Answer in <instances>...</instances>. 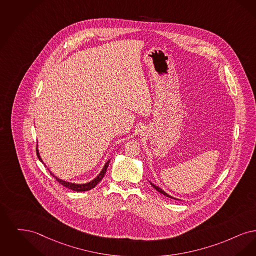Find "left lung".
<instances>
[{
    "label": "left lung",
    "instance_id": "1",
    "mask_svg": "<svg viewBox=\"0 0 256 256\" xmlns=\"http://www.w3.org/2000/svg\"><path fill=\"white\" fill-rule=\"evenodd\" d=\"M149 182L151 184V186L154 188L156 189V191L158 192H160V193H162V195H164V196H166V197H169V198H171V199H174V200H178V199H177V198H174V197H172V196H170L169 194H167L166 192V191H164L162 189L160 188H158V186H156V184H152L150 180H149Z\"/></svg>",
    "mask_w": 256,
    "mask_h": 256
}]
</instances>
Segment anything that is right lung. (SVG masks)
I'll return each mask as SVG.
<instances>
[{
	"instance_id": "add662e5",
	"label": "right lung",
	"mask_w": 256,
	"mask_h": 256,
	"mask_svg": "<svg viewBox=\"0 0 256 256\" xmlns=\"http://www.w3.org/2000/svg\"><path fill=\"white\" fill-rule=\"evenodd\" d=\"M36 153H37V156H38V158H39V160L44 164V162H43L42 158L40 156V153H39L38 148H37V150H36ZM110 160H108L105 162V164H104L103 168L101 169L100 174H98L96 178H94V180H90L88 182H85V184L70 182H67V180H61V178L56 177V175H54V173H52V172H50V173H52V176H54V178L59 182V184H61L62 186H66L67 188L72 189V190H74V191H81V192H82V191H88V190H90V189L94 188V186L100 182V180L103 178L104 175H105V173H106V170H107V168H108V166H109ZM44 166H46V164H44Z\"/></svg>"
}]
</instances>
